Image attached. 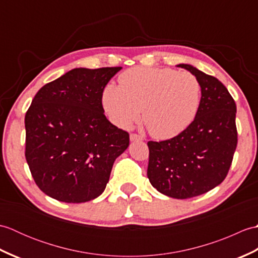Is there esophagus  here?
<instances>
[{
    "mask_svg": "<svg viewBox=\"0 0 258 258\" xmlns=\"http://www.w3.org/2000/svg\"><path fill=\"white\" fill-rule=\"evenodd\" d=\"M130 140L131 141H142V140H143V138H142V136L139 135V134L132 133V134L130 135Z\"/></svg>",
    "mask_w": 258,
    "mask_h": 258,
    "instance_id": "esophagus-1",
    "label": "esophagus"
}]
</instances>
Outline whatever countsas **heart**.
<instances>
[{
  "mask_svg": "<svg viewBox=\"0 0 258 258\" xmlns=\"http://www.w3.org/2000/svg\"><path fill=\"white\" fill-rule=\"evenodd\" d=\"M117 85H107L103 105L120 127L141 116L152 136L166 140L180 134L195 119L201 105L202 85L189 72L172 69L133 68L118 76Z\"/></svg>",
  "mask_w": 258,
  "mask_h": 258,
  "instance_id": "1",
  "label": "heart"
}]
</instances>
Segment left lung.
I'll list each match as a JSON object with an SVG mask.
<instances>
[{
  "label": "left lung",
  "instance_id": "1",
  "mask_svg": "<svg viewBox=\"0 0 258 258\" xmlns=\"http://www.w3.org/2000/svg\"><path fill=\"white\" fill-rule=\"evenodd\" d=\"M177 67L199 79L200 109L177 136L147 143V177L162 194L185 200L207 193L225 179L237 146L236 104L216 78L188 64Z\"/></svg>",
  "mask_w": 258,
  "mask_h": 258
}]
</instances>
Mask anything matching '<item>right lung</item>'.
I'll list each match as a JSON object with an SVG mask.
<instances>
[{
  "instance_id": "add662e5",
  "label": "right lung",
  "mask_w": 258,
  "mask_h": 258,
  "mask_svg": "<svg viewBox=\"0 0 258 258\" xmlns=\"http://www.w3.org/2000/svg\"><path fill=\"white\" fill-rule=\"evenodd\" d=\"M122 68L74 69L41 87L25 114V158L43 193L65 203L96 199L130 134L106 118L103 91Z\"/></svg>"
}]
</instances>
